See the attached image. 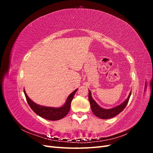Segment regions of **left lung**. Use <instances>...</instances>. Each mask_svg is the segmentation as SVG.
<instances>
[{
    "label": "left lung",
    "mask_w": 153,
    "mask_h": 153,
    "mask_svg": "<svg viewBox=\"0 0 153 153\" xmlns=\"http://www.w3.org/2000/svg\"><path fill=\"white\" fill-rule=\"evenodd\" d=\"M130 96H131V92H129V96L127 98V99L121 104H120L119 105H117L112 108L105 109L101 107L100 106H99L98 104H97V103L93 100V98H92L91 91L89 90V100L92 112H93V114L96 115V116L98 117L99 118L102 119H106L114 117L115 116H116V115H118L119 113H121L127 105Z\"/></svg>",
    "instance_id": "8db88e82"
}]
</instances>
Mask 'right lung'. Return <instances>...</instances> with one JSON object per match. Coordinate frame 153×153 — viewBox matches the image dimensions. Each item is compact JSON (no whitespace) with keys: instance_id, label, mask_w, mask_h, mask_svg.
Wrapping results in <instances>:
<instances>
[{"instance_id":"obj_1","label":"right lung","mask_w":153,"mask_h":153,"mask_svg":"<svg viewBox=\"0 0 153 153\" xmlns=\"http://www.w3.org/2000/svg\"><path fill=\"white\" fill-rule=\"evenodd\" d=\"M78 89L72 92L68 96L65 103L61 107H50V106H45L36 104L33 101H32L29 96L26 94L24 90V94L26 100L31 109L38 115L39 116L44 119L50 120V121H57L64 118L68 114L71 107V103L73 98L74 95L77 91Z\"/></svg>"}]
</instances>
